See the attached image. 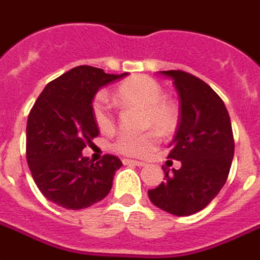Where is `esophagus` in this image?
Instances as JSON below:
<instances>
[{
  "label": "esophagus",
  "instance_id": "1",
  "mask_svg": "<svg viewBox=\"0 0 260 260\" xmlns=\"http://www.w3.org/2000/svg\"><path fill=\"white\" fill-rule=\"evenodd\" d=\"M123 165H132V166H137V167H144L145 163H144V161H140V160L123 159Z\"/></svg>",
  "mask_w": 260,
  "mask_h": 260
}]
</instances>
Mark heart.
Wrapping results in <instances>:
<instances>
[{
    "label": "heart",
    "mask_w": 260,
    "mask_h": 260,
    "mask_svg": "<svg viewBox=\"0 0 260 260\" xmlns=\"http://www.w3.org/2000/svg\"><path fill=\"white\" fill-rule=\"evenodd\" d=\"M112 99L122 108H138L144 111V127L156 128L160 134L167 136L174 132L178 123V112L173 103L163 99V90L155 79L146 75H134L120 82L115 89ZM91 116L95 126L103 133H111L115 128V118L109 103L103 93L95 95L91 103ZM155 130L132 136L122 134L112 144L118 153L133 157H142L151 153L159 145V134Z\"/></svg>",
    "instance_id": "1"
}]
</instances>
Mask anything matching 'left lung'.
<instances>
[{
  "label": "left lung",
  "mask_w": 260,
  "mask_h": 260,
  "mask_svg": "<svg viewBox=\"0 0 260 260\" xmlns=\"http://www.w3.org/2000/svg\"><path fill=\"white\" fill-rule=\"evenodd\" d=\"M179 95V123L170 159L181 161L165 182L148 190L151 202L177 216L202 211L219 193L234 155L232 123L223 101L206 82L185 71H160Z\"/></svg>",
  "instance_id": "obj_1"
}]
</instances>
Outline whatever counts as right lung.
<instances>
[{
  "instance_id": "obj_1",
  "label": "right lung",
  "mask_w": 260,
  "mask_h": 260,
  "mask_svg": "<svg viewBox=\"0 0 260 260\" xmlns=\"http://www.w3.org/2000/svg\"><path fill=\"white\" fill-rule=\"evenodd\" d=\"M126 75L79 66L49 82L32 105L27 119V163L49 202L67 210H82L109 193L122 161L104 155L93 163L82 151L99 136L91 116L95 93Z\"/></svg>"
}]
</instances>
